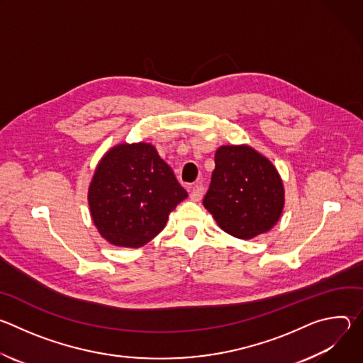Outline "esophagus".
I'll return each mask as SVG.
<instances>
[{
  "mask_svg": "<svg viewBox=\"0 0 363 363\" xmlns=\"http://www.w3.org/2000/svg\"><path fill=\"white\" fill-rule=\"evenodd\" d=\"M202 195H203V186L201 184H196L191 188V194H189L191 201H199Z\"/></svg>",
  "mask_w": 363,
  "mask_h": 363,
  "instance_id": "esophagus-1",
  "label": "esophagus"
}]
</instances>
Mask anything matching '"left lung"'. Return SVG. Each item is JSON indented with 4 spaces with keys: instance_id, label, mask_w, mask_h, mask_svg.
<instances>
[{
    "instance_id": "obj_1",
    "label": "left lung",
    "mask_w": 363,
    "mask_h": 363,
    "mask_svg": "<svg viewBox=\"0 0 363 363\" xmlns=\"http://www.w3.org/2000/svg\"><path fill=\"white\" fill-rule=\"evenodd\" d=\"M202 203L223 231L250 240L280 220L284 186L262 153L248 145H224L216 152V169Z\"/></svg>"
}]
</instances>
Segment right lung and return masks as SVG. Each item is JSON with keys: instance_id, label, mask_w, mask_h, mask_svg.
Here are the masks:
<instances>
[{"instance_id": "1", "label": "right lung", "mask_w": 363, "mask_h": 363, "mask_svg": "<svg viewBox=\"0 0 363 363\" xmlns=\"http://www.w3.org/2000/svg\"><path fill=\"white\" fill-rule=\"evenodd\" d=\"M188 196L153 145L121 143L105 153L89 186V206L99 234L118 247L139 248L167 225Z\"/></svg>"}]
</instances>
